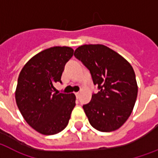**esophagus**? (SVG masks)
Returning <instances> with one entry per match:
<instances>
[{
  "label": "esophagus",
  "instance_id": "esophagus-1",
  "mask_svg": "<svg viewBox=\"0 0 158 158\" xmlns=\"http://www.w3.org/2000/svg\"><path fill=\"white\" fill-rule=\"evenodd\" d=\"M75 95H76V96H77V98H79V96H80V92H77V93H75Z\"/></svg>",
  "mask_w": 158,
  "mask_h": 158
}]
</instances>
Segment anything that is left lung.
Masks as SVG:
<instances>
[{
  "instance_id": "1",
  "label": "left lung",
  "mask_w": 158,
  "mask_h": 158,
  "mask_svg": "<svg viewBox=\"0 0 158 158\" xmlns=\"http://www.w3.org/2000/svg\"><path fill=\"white\" fill-rule=\"evenodd\" d=\"M74 56L90 70L100 91L83 106L93 128L111 132L120 128L131 114L138 96L134 68L127 60L103 44H84Z\"/></svg>"
}]
</instances>
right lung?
Wrapping results in <instances>:
<instances>
[{
  "mask_svg": "<svg viewBox=\"0 0 158 158\" xmlns=\"http://www.w3.org/2000/svg\"><path fill=\"white\" fill-rule=\"evenodd\" d=\"M74 50L52 47L31 57L19 73L15 101L22 116L33 129L44 135L62 131L76 106V96L52 93Z\"/></svg>",
  "mask_w": 158,
  "mask_h": 158,
  "instance_id": "obj_1",
  "label": "right lung"
}]
</instances>
